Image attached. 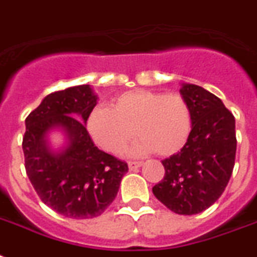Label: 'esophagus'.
Segmentation results:
<instances>
[{
    "instance_id": "1",
    "label": "esophagus",
    "mask_w": 257,
    "mask_h": 257,
    "mask_svg": "<svg viewBox=\"0 0 257 257\" xmlns=\"http://www.w3.org/2000/svg\"><path fill=\"white\" fill-rule=\"evenodd\" d=\"M128 166L131 170H135V169H139L140 166H143V162L141 161H129Z\"/></svg>"
}]
</instances>
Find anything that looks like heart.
<instances>
[{"mask_svg":"<svg viewBox=\"0 0 257 257\" xmlns=\"http://www.w3.org/2000/svg\"><path fill=\"white\" fill-rule=\"evenodd\" d=\"M85 126L93 143L110 154H120L136 135L141 137L132 154L168 157L185 147L191 132V109L179 93L135 89L116 96L108 108H95Z\"/></svg>","mask_w":257,"mask_h":257,"instance_id":"1","label":"heart"}]
</instances>
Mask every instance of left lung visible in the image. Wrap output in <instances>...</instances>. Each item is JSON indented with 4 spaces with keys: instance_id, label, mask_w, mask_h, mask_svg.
Returning <instances> with one entry per match:
<instances>
[{
    "instance_id": "1",
    "label": "left lung",
    "mask_w": 257,
    "mask_h": 257,
    "mask_svg": "<svg viewBox=\"0 0 257 257\" xmlns=\"http://www.w3.org/2000/svg\"><path fill=\"white\" fill-rule=\"evenodd\" d=\"M191 109V132L185 147L162 161L165 177L154 197L179 215H194L218 201L232 174L236 154L235 117L214 93L182 84Z\"/></svg>"
}]
</instances>
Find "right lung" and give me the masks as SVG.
<instances>
[{
	"mask_svg": "<svg viewBox=\"0 0 257 257\" xmlns=\"http://www.w3.org/2000/svg\"><path fill=\"white\" fill-rule=\"evenodd\" d=\"M97 103L88 84L50 93L26 117L25 168L41 201L66 218L101 215L117 195L128 165L105 153L89 137L85 121ZM60 128L68 143L51 149L48 133Z\"/></svg>",
	"mask_w": 257,
	"mask_h": 257,
	"instance_id": "obj_1",
	"label": "right lung"
}]
</instances>
